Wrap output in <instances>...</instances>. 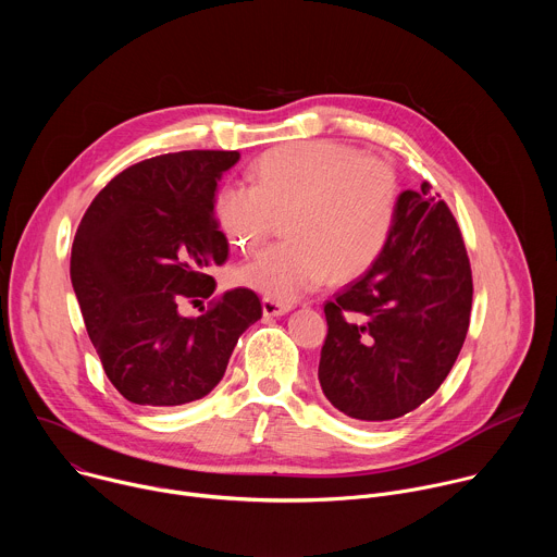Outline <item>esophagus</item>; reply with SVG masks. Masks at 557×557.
<instances>
[{
	"label": "esophagus",
	"instance_id": "1",
	"mask_svg": "<svg viewBox=\"0 0 557 557\" xmlns=\"http://www.w3.org/2000/svg\"><path fill=\"white\" fill-rule=\"evenodd\" d=\"M293 306L286 304V301H277V299H271V297H264L262 299V312L264 317H280L284 312H288Z\"/></svg>",
	"mask_w": 557,
	"mask_h": 557
}]
</instances>
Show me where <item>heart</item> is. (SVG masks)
Masks as SVG:
<instances>
[{"label":"heart","instance_id":"b5f03b06","mask_svg":"<svg viewBox=\"0 0 557 557\" xmlns=\"http://www.w3.org/2000/svg\"><path fill=\"white\" fill-rule=\"evenodd\" d=\"M253 185L231 183L215 196L224 235L253 249L286 213V240L231 271L235 284L277 301L320 288L333 275H363L385 251L399 218L401 185L383 158L337 140L269 149L251 170Z\"/></svg>","mask_w":557,"mask_h":557}]
</instances>
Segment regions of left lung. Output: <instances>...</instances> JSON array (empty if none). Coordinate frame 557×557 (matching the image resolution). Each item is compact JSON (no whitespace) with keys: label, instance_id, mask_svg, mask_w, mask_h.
<instances>
[{"label":"left lung","instance_id":"left-lung-1","mask_svg":"<svg viewBox=\"0 0 557 557\" xmlns=\"http://www.w3.org/2000/svg\"><path fill=\"white\" fill-rule=\"evenodd\" d=\"M471 295V267L449 207L430 194V183L404 191L383 256L324 304L326 399L372 423L417 410L465 344Z\"/></svg>","mask_w":557,"mask_h":557}]
</instances>
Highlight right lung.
Returning a JSON list of instances; mask_svg holds the SVG:
<instances>
[{
  "label": "right lung",
  "mask_w": 557,
  "mask_h": 557,
  "mask_svg": "<svg viewBox=\"0 0 557 557\" xmlns=\"http://www.w3.org/2000/svg\"><path fill=\"white\" fill-rule=\"evenodd\" d=\"M237 158L218 149L147 158L114 176L76 228L72 286L103 370L129 404L202 399L262 317L251 288L215 295L200 317L181 312L183 301L213 295L207 271L228 258L213 205L222 172Z\"/></svg>",
  "instance_id": "1"
}]
</instances>
